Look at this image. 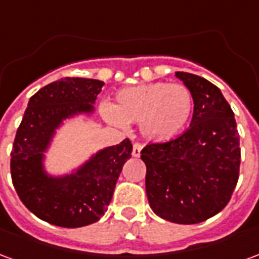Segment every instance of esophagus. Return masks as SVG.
Returning a JSON list of instances; mask_svg holds the SVG:
<instances>
[{"label":"esophagus","instance_id":"obj_1","mask_svg":"<svg viewBox=\"0 0 259 259\" xmlns=\"http://www.w3.org/2000/svg\"><path fill=\"white\" fill-rule=\"evenodd\" d=\"M141 150H143V146H141L140 143H135V144H133V151H132V155L136 158H139L141 154Z\"/></svg>","mask_w":259,"mask_h":259}]
</instances>
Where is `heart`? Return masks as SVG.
<instances>
[{
    "mask_svg": "<svg viewBox=\"0 0 259 259\" xmlns=\"http://www.w3.org/2000/svg\"><path fill=\"white\" fill-rule=\"evenodd\" d=\"M193 96L183 84L154 81L116 93L105 116L112 123H139L147 140L168 141L182 133L193 113Z\"/></svg>",
    "mask_w": 259,
    "mask_h": 259,
    "instance_id": "1",
    "label": "heart"
}]
</instances>
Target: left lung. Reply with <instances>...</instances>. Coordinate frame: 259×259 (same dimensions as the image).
<instances>
[{
    "label": "left lung",
    "mask_w": 259,
    "mask_h": 259,
    "mask_svg": "<svg viewBox=\"0 0 259 259\" xmlns=\"http://www.w3.org/2000/svg\"><path fill=\"white\" fill-rule=\"evenodd\" d=\"M190 90V127L166 143L143 148L146 191L151 209L169 222H204L228 205L240 169V139L234 113L218 89L204 77L176 72Z\"/></svg>",
    "instance_id": "left-lung-1"
}]
</instances>
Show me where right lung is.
Instances as JSON below:
<instances>
[{"label":"right lung","instance_id":"obj_1","mask_svg":"<svg viewBox=\"0 0 259 259\" xmlns=\"http://www.w3.org/2000/svg\"><path fill=\"white\" fill-rule=\"evenodd\" d=\"M104 81L64 77L31 97L11 152V176L26 208L51 225L81 228L97 222L112 200L124 162L132 157L129 139L96 152L74 172L51 176L44 152L65 119L94 111Z\"/></svg>","mask_w":259,"mask_h":259}]
</instances>
